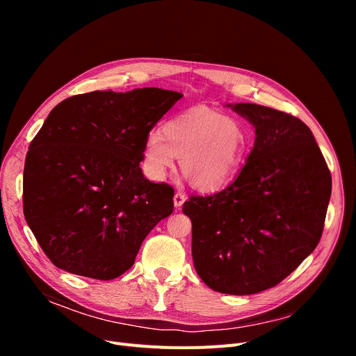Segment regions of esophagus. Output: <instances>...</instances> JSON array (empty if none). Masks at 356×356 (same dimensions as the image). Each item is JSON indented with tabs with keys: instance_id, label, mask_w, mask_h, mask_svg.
Masks as SVG:
<instances>
[{
	"instance_id": "34e87169",
	"label": "esophagus",
	"mask_w": 356,
	"mask_h": 356,
	"mask_svg": "<svg viewBox=\"0 0 356 356\" xmlns=\"http://www.w3.org/2000/svg\"><path fill=\"white\" fill-rule=\"evenodd\" d=\"M184 200H186V196H184V193H183V192H180V191H177V192L175 193V197H173V202H175V208H176V209H180V208L183 207Z\"/></svg>"
}]
</instances>
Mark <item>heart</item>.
Returning a JSON list of instances; mask_svg holds the SVG:
<instances>
[{"mask_svg": "<svg viewBox=\"0 0 356 356\" xmlns=\"http://www.w3.org/2000/svg\"><path fill=\"white\" fill-rule=\"evenodd\" d=\"M247 147L242 124L209 108L196 106L168 120L145 138L148 175L161 180L180 159V168L196 189L212 192L235 175Z\"/></svg>", "mask_w": 356, "mask_h": 356, "instance_id": "heart-1", "label": "heart"}]
</instances>
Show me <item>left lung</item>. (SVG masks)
I'll list each match as a JSON object with an SVG mask.
<instances>
[{
	"mask_svg": "<svg viewBox=\"0 0 356 356\" xmlns=\"http://www.w3.org/2000/svg\"><path fill=\"white\" fill-rule=\"evenodd\" d=\"M255 128L238 177L211 196H192V257L203 283L225 294L277 286L317 247L332 176L310 128L257 104L228 105Z\"/></svg>",
	"mask_w": 356,
	"mask_h": 356,
	"instance_id": "8db88e82",
	"label": "left lung"
}]
</instances>
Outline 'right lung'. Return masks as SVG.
I'll return each mask as SVG.
<instances>
[{
  "instance_id": "add662e5",
  "label": "right lung",
  "mask_w": 356,
  "mask_h": 356,
  "mask_svg": "<svg viewBox=\"0 0 356 356\" xmlns=\"http://www.w3.org/2000/svg\"><path fill=\"white\" fill-rule=\"evenodd\" d=\"M183 95L160 88L95 90L56 105L30 143L24 216L51 263L112 280L133 267L175 191L144 177L145 138Z\"/></svg>"
}]
</instances>
